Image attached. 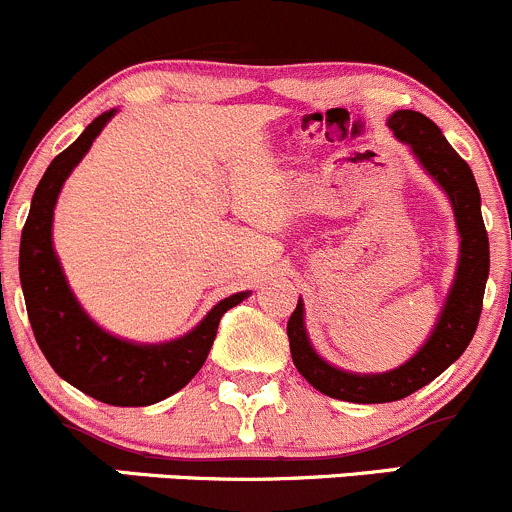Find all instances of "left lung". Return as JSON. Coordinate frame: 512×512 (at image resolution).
<instances>
[{"instance_id":"8db88e82","label":"left lung","mask_w":512,"mask_h":512,"mask_svg":"<svg viewBox=\"0 0 512 512\" xmlns=\"http://www.w3.org/2000/svg\"><path fill=\"white\" fill-rule=\"evenodd\" d=\"M386 123L401 143H409L423 170L441 185V190L451 200L458 235H461V255H458L456 280L438 314L431 337L406 364L384 374H352L324 361L309 342L307 329H304V304L299 299L297 309L287 322L294 366L317 391L339 401H354V404H386V401L406 399L421 386L431 384L466 352L476 334L490 270L488 232L480 215V193L466 160L453 151L441 128L423 113L396 111Z\"/></svg>"}]
</instances>
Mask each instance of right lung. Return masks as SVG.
I'll return each mask as SVG.
<instances>
[{
    "label": "right lung",
    "mask_w": 512,
    "mask_h": 512,
    "mask_svg": "<svg viewBox=\"0 0 512 512\" xmlns=\"http://www.w3.org/2000/svg\"><path fill=\"white\" fill-rule=\"evenodd\" d=\"M113 113L116 108L94 118L66 151L51 160L36 185L19 245V280L36 344L61 379L103 404L151 406L183 389L198 374L223 314L250 292L230 294L205 314L193 332L163 344H136L113 337L84 312L54 252L51 223L61 185L89 153Z\"/></svg>",
    "instance_id": "add662e5"
}]
</instances>
